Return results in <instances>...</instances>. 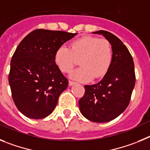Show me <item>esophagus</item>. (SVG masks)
<instances>
[{
    "label": "esophagus",
    "instance_id": "esophagus-1",
    "mask_svg": "<svg viewBox=\"0 0 150 150\" xmlns=\"http://www.w3.org/2000/svg\"><path fill=\"white\" fill-rule=\"evenodd\" d=\"M75 82L72 81H69V86H72V85L75 84Z\"/></svg>",
    "mask_w": 150,
    "mask_h": 150
}]
</instances>
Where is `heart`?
Returning <instances> with one entry per match:
<instances>
[{
  "label": "heart",
  "instance_id": "b5f03b06",
  "mask_svg": "<svg viewBox=\"0 0 150 150\" xmlns=\"http://www.w3.org/2000/svg\"><path fill=\"white\" fill-rule=\"evenodd\" d=\"M114 57L108 40L94 36H83L70 43L69 48L60 46L54 54V62L63 73H70L77 65L81 67L72 73V78L80 81L100 78L107 73Z\"/></svg>",
  "mask_w": 150,
  "mask_h": 150
}]
</instances>
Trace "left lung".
Wrapping results in <instances>:
<instances>
[{"instance_id": "1", "label": "left lung", "mask_w": 150, "mask_h": 150, "mask_svg": "<svg viewBox=\"0 0 150 150\" xmlns=\"http://www.w3.org/2000/svg\"><path fill=\"white\" fill-rule=\"evenodd\" d=\"M102 34L110 42L114 51L111 65L98 83L85 85L79 108L84 117L95 122H107L117 118L128 107L135 84L133 58L118 37L105 30Z\"/></svg>"}]
</instances>
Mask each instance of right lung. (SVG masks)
<instances>
[{
    "instance_id": "add662e5",
    "label": "right lung",
    "mask_w": 150,
    "mask_h": 150,
    "mask_svg": "<svg viewBox=\"0 0 150 150\" xmlns=\"http://www.w3.org/2000/svg\"><path fill=\"white\" fill-rule=\"evenodd\" d=\"M76 34L36 29L16 48L10 63L9 83L15 105L28 118L48 117L67 88L68 80L56 65L54 54Z\"/></svg>"
}]
</instances>
